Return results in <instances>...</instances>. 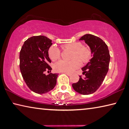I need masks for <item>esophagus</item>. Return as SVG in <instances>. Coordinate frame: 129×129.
Returning a JSON list of instances; mask_svg holds the SVG:
<instances>
[{
	"label": "esophagus",
	"mask_w": 129,
	"mask_h": 129,
	"mask_svg": "<svg viewBox=\"0 0 129 129\" xmlns=\"http://www.w3.org/2000/svg\"><path fill=\"white\" fill-rule=\"evenodd\" d=\"M64 73H65V74H66L67 75H68V76H71V75H72V74H71V73H67V72H64Z\"/></svg>",
	"instance_id": "34e87169"
}]
</instances>
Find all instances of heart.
<instances>
[{
	"mask_svg": "<svg viewBox=\"0 0 129 129\" xmlns=\"http://www.w3.org/2000/svg\"><path fill=\"white\" fill-rule=\"evenodd\" d=\"M63 48L72 51L71 61L60 60L55 63L54 69L57 72L71 73L78 68L81 65V60L83 63H87L91 58V51L87 46H83L79 42H71L65 44ZM49 57L52 61H56L60 57V50L56 46H52L48 50ZM80 60H81L79 61Z\"/></svg>",
	"mask_w": 129,
	"mask_h": 129,
	"instance_id": "b5f03b06",
	"label": "heart"
}]
</instances>
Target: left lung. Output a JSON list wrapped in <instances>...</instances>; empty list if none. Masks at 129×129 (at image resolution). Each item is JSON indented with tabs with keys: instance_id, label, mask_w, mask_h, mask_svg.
<instances>
[{
	"instance_id": "1",
	"label": "left lung",
	"mask_w": 129,
	"mask_h": 129,
	"mask_svg": "<svg viewBox=\"0 0 129 129\" xmlns=\"http://www.w3.org/2000/svg\"><path fill=\"white\" fill-rule=\"evenodd\" d=\"M79 40H84L89 46L92 57L81 68L85 77L80 76L78 82L72 84V87L79 93L89 95L95 92L103 83L109 71L110 55L107 45L98 37L87 34Z\"/></svg>"
}]
</instances>
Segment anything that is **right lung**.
I'll use <instances>...</instances> for the list:
<instances>
[{
	"instance_id": "obj_1",
	"label": "right lung",
	"mask_w": 129,
	"mask_h": 129,
	"mask_svg": "<svg viewBox=\"0 0 129 129\" xmlns=\"http://www.w3.org/2000/svg\"><path fill=\"white\" fill-rule=\"evenodd\" d=\"M52 40L45 36H33L25 41L19 54L20 71L27 87L34 92L42 94L56 86L57 73L45 75L52 68L48 50Z\"/></svg>"
}]
</instances>
